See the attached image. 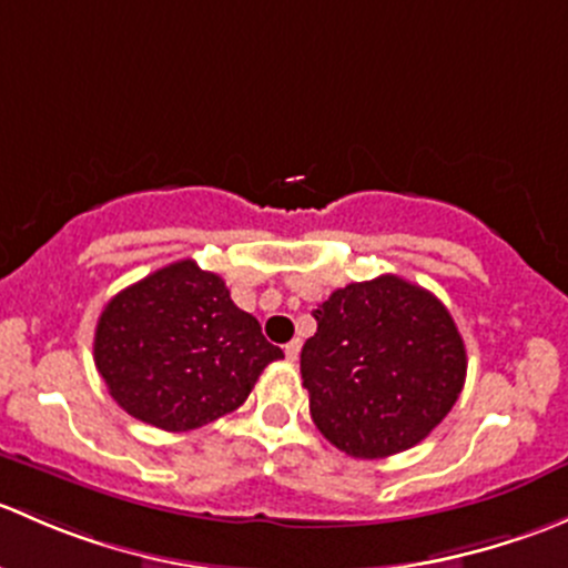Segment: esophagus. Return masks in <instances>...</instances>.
<instances>
[{
  "mask_svg": "<svg viewBox=\"0 0 568 568\" xmlns=\"http://www.w3.org/2000/svg\"><path fill=\"white\" fill-rule=\"evenodd\" d=\"M300 352H302V341H300V337H294V341L285 346V357H288L291 363H296V359H300Z\"/></svg>",
  "mask_w": 568,
  "mask_h": 568,
  "instance_id": "obj_1",
  "label": "esophagus"
}]
</instances>
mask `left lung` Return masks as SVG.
Here are the masks:
<instances>
[{
    "label": "left lung",
    "mask_w": 568,
    "mask_h": 568,
    "mask_svg": "<svg viewBox=\"0 0 568 568\" xmlns=\"http://www.w3.org/2000/svg\"><path fill=\"white\" fill-rule=\"evenodd\" d=\"M302 382L313 423L354 459H385L426 439L454 409L467 352L448 307L395 274L332 291L313 311Z\"/></svg>",
    "instance_id": "8db88e82"
}]
</instances>
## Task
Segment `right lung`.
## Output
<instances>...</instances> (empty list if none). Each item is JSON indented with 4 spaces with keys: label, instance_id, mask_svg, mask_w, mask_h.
<instances>
[{
    "label": "right lung",
    "instance_id": "right-lung-1",
    "mask_svg": "<svg viewBox=\"0 0 568 568\" xmlns=\"http://www.w3.org/2000/svg\"><path fill=\"white\" fill-rule=\"evenodd\" d=\"M93 357L109 395L131 417L192 432L239 409L283 348L233 305L220 274L178 261L106 302Z\"/></svg>",
    "mask_w": 568,
    "mask_h": 568
}]
</instances>
